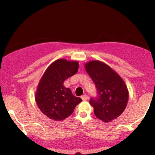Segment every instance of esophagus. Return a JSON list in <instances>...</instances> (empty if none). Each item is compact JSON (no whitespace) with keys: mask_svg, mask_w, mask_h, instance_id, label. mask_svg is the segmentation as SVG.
Masks as SVG:
<instances>
[{"mask_svg":"<svg viewBox=\"0 0 155 155\" xmlns=\"http://www.w3.org/2000/svg\"><path fill=\"white\" fill-rule=\"evenodd\" d=\"M81 98H82L83 101H87V100L88 99V96L86 95V94H85V95L81 96Z\"/></svg>","mask_w":155,"mask_h":155,"instance_id":"esophagus-1","label":"esophagus"}]
</instances>
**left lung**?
Returning <instances> with one entry per match:
<instances>
[{"label": "left lung", "mask_w": 155, "mask_h": 155, "mask_svg": "<svg viewBox=\"0 0 155 155\" xmlns=\"http://www.w3.org/2000/svg\"><path fill=\"white\" fill-rule=\"evenodd\" d=\"M84 65L98 94V98H91L90 101L94 114L103 122H111L124 112L127 105V86L121 77L105 63L92 60Z\"/></svg>", "instance_id": "8db88e82"}]
</instances>
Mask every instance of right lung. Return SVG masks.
I'll return each mask as SVG.
<instances>
[{"instance_id": "add662e5", "label": "right lung", "mask_w": 155, "mask_h": 155, "mask_svg": "<svg viewBox=\"0 0 155 155\" xmlns=\"http://www.w3.org/2000/svg\"><path fill=\"white\" fill-rule=\"evenodd\" d=\"M77 61L59 59L47 68L37 86L35 99L43 114L54 121H61L71 115L82 99L73 95L64 83L77 72Z\"/></svg>"}]
</instances>
